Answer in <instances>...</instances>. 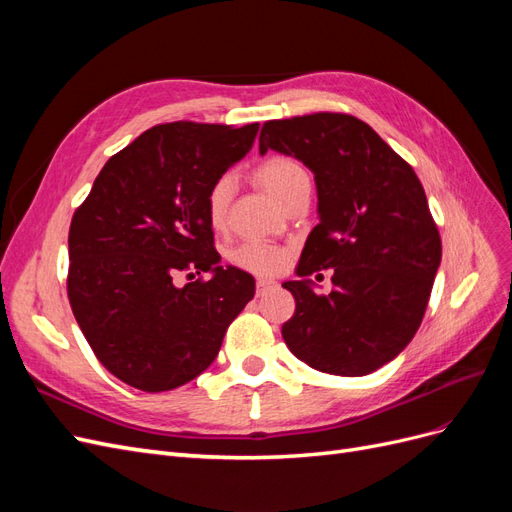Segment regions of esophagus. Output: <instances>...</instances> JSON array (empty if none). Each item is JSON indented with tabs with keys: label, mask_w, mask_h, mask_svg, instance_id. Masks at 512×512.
<instances>
[{
	"label": "esophagus",
	"mask_w": 512,
	"mask_h": 512,
	"mask_svg": "<svg viewBox=\"0 0 512 512\" xmlns=\"http://www.w3.org/2000/svg\"><path fill=\"white\" fill-rule=\"evenodd\" d=\"M275 286H277V282L265 280V277H260V280L256 282V294H258V297H262V294H267V292L273 290Z\"/></svg>",
	"instance_id": "1"
}]
</instances>
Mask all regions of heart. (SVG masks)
<instances>
[{
    "instance_id": "heart-1",
    "label": "heart",
    "mask_w": 512,
    "mask_h": 512,
    "mask_svg": "<svg viewBox=\"0 0 512 512\" xmlns=\"http://www.w3.org/2000/svg\"><path fill=\"white\" fill-rule=\"evenodd\" d=\"M256 177L262 183V188H265L277 203H282V200L297 190L299 185L309 181L305 168L297 160L286 156H275L262 162L256 168ZM230 198L232 177L224 175L211 185V190L207 194V218L213 228H220L224 224ZM232 262H235L237 267L256 275H273L286 267L288 254L284 247L262 241H247L232 252Z\"/></svg>"
}]
</instances>
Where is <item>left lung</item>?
I'll use <instances>...</instances> for the list:
<instances>
[{"label":"left lung","instance_id":"obj_1","mask_svg":"<svg viewBox=\"0 0 512 512\" xmlns=\"http://www.w3.org/2000/svg\"><path fill=\"white\" fill-rule=\"evenodd\" d=\"M258 141L262 156L273 149L301 160L318 190L320 224L305 241L301 280L282 284L297 303L284 342L324 374H371L412 342L442 260L423 185L352 115L267 121ZM320 268L334 269L329 295H316L308 280Z\"/></svg>","mask_w":512,"mask_h":512}]
</instances>
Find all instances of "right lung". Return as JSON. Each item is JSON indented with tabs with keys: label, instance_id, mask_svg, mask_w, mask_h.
<instances>
[{
	"label": "right lung",
	"instance_id": "add662e5",
	"mask_svg": "<svg viewBox=\"0 0 512 512\" xmlns=\"http://www.w3.org/2000/svg\"><path fill=\"white\" fill-rule=\"evenodd\" d=\"M258 123L153 126L104 164L70 235L68 299L98 361L134 389L160 393L215 361L256 282L220 267L207 194L245 158ZM211 272L179 287L181 274Z\"/></svg>",
	"mask_w": 512,
	"mask_h": 512
}]
</instances>
